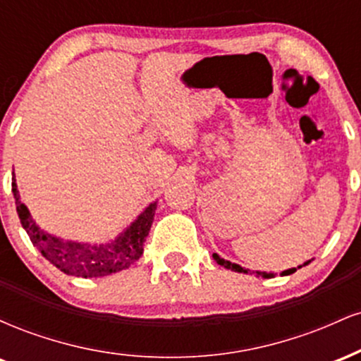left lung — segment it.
Segmentation results:
<instances>
[{"instance_id": "left-lung-1", "label": "left lung", "mask_w": 361, "mask_h": 361, "mask_svg": "<svg viewBox=\"0 0 361 361\" xmlns=\"http://www.w3.org/2000/svg\"><path fill=\"white\" fill-rule=\"evenodd\" d=\"M214 259L217 261L219 264H221V267H224V268H227V270H233V271H238V273H250V270H246V268H243V267H239V264H235V263H231V261H227V259H224V258H221V256L217 255V252H214ZM310 261L312 259H309V261H305L304 264H300V267H297V268H302V267H305V264H309ZM297 268H288V270H285V271H281L280 275H292V273H295L297 271ZM252 273H256V276H263V279H273V273H267V271H252Z\"/></svg>"}]
</instances>
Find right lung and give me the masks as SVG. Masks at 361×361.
I'll list each match as a JSON object with an SVG mask.
<instances>
[{"label": "right lung", "instance_id": "right-lung-1", "mask_svg": "<svg viewBox=\"0 0 361 361\" xmlns=\"http://www.w3.org/2000/svg\"><path fill=\"white\" fill-rule=\"evenodd\" d=\"M11 180H13L11 192L15 197L16 212H18L23 229L27 231L32 244L42 252L44 258L51 261L54 267L59 268L66 275L80 276V279H98V276L127 270L142 256L144 243L154 221L157 202L149 204L127 229H123L117 238L109 243L90 244L66 241L40 229L39 224H35L32 217L30 210L20 198L15 175Z\"/></svg>", "mask_w": 361, "mask_h": 361}]
</instances>
